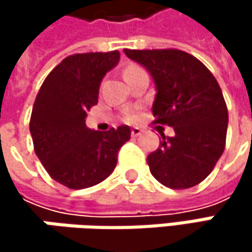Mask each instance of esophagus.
<instances>
[{
  "mask_svg": "<svg viewBox=\"0 0 252 252\" xmlns=\"http://www.w3.org/2000/svg\"><path fill=\"white\" fill-rule=\"evenodd\" d=\"M131 135H132V137L141 135V129H140V128H132V129H131Z\"/></svg>",
  "mask_w": 252,
  "mask_h": 252,
  "instance_id": "34e87169",
  "label": "esophagus"
}]
</instances>
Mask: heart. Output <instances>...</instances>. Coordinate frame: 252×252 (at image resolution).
<instances>
[{
    "mask_svg": "<svg viewBox=\"0 0 252 252\" xmlns=\"http://www.w3.org/2000/svg\"><path fill=\"white\" fill-rule=\"evenodd\" d=\"M135 68H138V67H135V65H128L126 68V71H124V74L128 73V71H132V70H135Z\"/></svg>",
    "mask_w": 252,
    "mask_h": 252,
    "instance_id": "1",
    "label": "heart"
}]
</instances>
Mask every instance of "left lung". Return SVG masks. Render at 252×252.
I'll return each instance as SVG.
<instances>
[{"mask_svg":"<svg viewBox=\"0 0 252 252\" xmlns=\"http://www.w3.org/2000/svg\"><path fill=\"white\" fill-rule=\"evenodd\" d=\"M143 65L156 87L155 124H166L174 137L162 135L147 156L152 175L165 187L191 188L206 179L225 150L227 109L219 83L195 57L178 49H124Z\"/></svg>","mask_w":252,"mask_h":252,"instance_id":"left-lung-1","label":"left lung"}]
</instances>
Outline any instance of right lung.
I'll list each match as a JSON object with an SVG mask.
<instances>
[{"mask_svg": "<svg viewBox=\"0 0 252 252\" xmlns=\"http://www.w3.org/2000/svg\"><path fill=\"white\" fill-rule=\"evenodd\" d=\"M120 63V52L70 55L45 78L30 117L34 153L57 182L81 189L111 175L128 126L94 131L86 126V111L97 103L99 87Z\"/></svg>", "mask_w": 252, "mask_h": 252, "instance_id": "1", "label": "right lung"}]
</instances>
